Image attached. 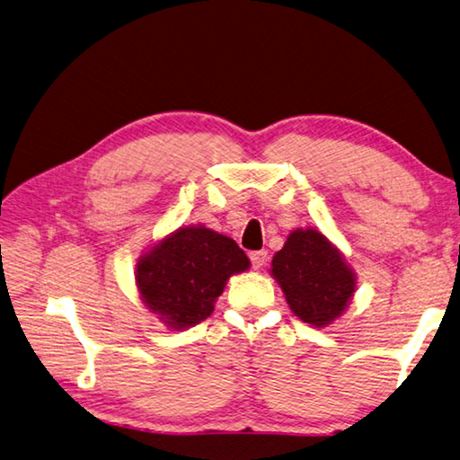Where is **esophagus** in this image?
<instances>
[{
  "label": "esophagus",
  "mask_w": 460,
  "mask_h": 460,
  "mask_svg": "<svg viewBox=\"0 0 460 460\" xmlns=\"http://www.w3.org/2000/svg\"><path fill=\"white\" fill-rule=\"evenodd\" d=\"M249 259H252V265H253V270H261V267L265 265V261H267V252H253L252 255H249Z\"/></svg>",
  "instance_id": "1"
}]
</instances>
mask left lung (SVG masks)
<instances>
[{
  "label": "left lung",
  "instance_id": "1",
  "mask_svg": "<svg viewBox=\"0 0 460 460\" xmlns=\"http://www.w3.org/2000/svg\"><path fill=\"white\" fill-rule=\"evenodd\" d=\"M271 275L289 310L315 328H325L346 312L356 291V273L322 231L296 229L273 255Z\"/></svg>",
  "mask_w": 460,
  "mask_h": 460
}]
</instances>
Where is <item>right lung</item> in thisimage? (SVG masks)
Masks as SVG:
<instances>
[{
    "mask_svg": "<svg viewBox=\"0 0 460 460\" xmlns=\"http://www.w3.org/2000/svg\"><path fill=\"white\" fill-rule=\"evenodd\" d=\"M243 249L205 225L169 233L138 257L137 288L150 312L171 330L201 323L215 310L227 279L249 270Z\"/></svg>",
    "mask_w": 460,
    "mask_h": 460,
    "instance_id": "1",
    "label": "right lung"
}]
</instances>
